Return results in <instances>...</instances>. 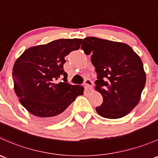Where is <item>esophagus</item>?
<instances>
[{"label": "esophagus", "instance_id": "1", "mask_svg": "<svg viewBox=\"0 0 158 158\" xmlns=\"http://www.w3.org/2000/svg\"><path fill=\"white\" fill-rule=\"evenodd\" d=\"M92 82L90 79H86L84 82V86L85 89H92Z\"/></svg>", "mask_w": 158, "mask_h": 158}]
</instances>
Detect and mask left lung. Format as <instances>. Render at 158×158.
Returning <instances> with one entry per match:
<instances>
[{
    "instance_id": "left-lung-1",
    "label": "left lung",
    "mask_w": 158,
    "mask_h": 158,
    "mask_svg": "<svg viewBox=\"0 0 158 158\" xmlns=\"http://www.w3.org/2000/svg\"><path fill=\"white\" fill-rule=\"evenodd\" d=\"M81 48L92 54L97 73L94 89L103 97L97 113L107 119L125 117L139 104L145 85L140 57L127 44L95 37L84 39Z\"/></svg>"
}]
</instances>
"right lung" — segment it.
<instances>
[{
	"instance_id": "1",
	"label": "right lung",
	"mask_w": 158,
	"mask_h": 158,
	"mask_svg": "<svg viewBox=\"0 0 158 158\" xmlns=\"http://www.w3.org/2000/svg\"><path fill=\"white\" fill-rule=\"evenodd\" d=\"M82 39H58L34 46L16 59L13 68L14 92L19 102L30 114L43 122L64 119L69 106L83 94L84 87L66 82L64 70L65 57L80 48ZM60 75L64 83L55 84Z\"/></svg>"
}]
</instances>
